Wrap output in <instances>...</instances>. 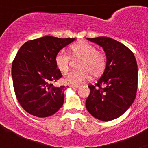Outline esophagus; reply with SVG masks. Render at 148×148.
I'll return each instance as SVG.
<instances>
[{
  "mask_svg": "<svg viewBox=\"0 0 148 148\" xmlns=\"http://www.w3.org/2000/svg\"><path fill=\"white\" fill-rule=\"evenodd\" d=\"M71 87H73V88H74V89H77V88H78V87H80V86H79V85H71Z\"/></svg>",
  "mask_w": 148,
  "mask_h": 148,
  "instance_id": "1",
  "label": "esophagus"
}]
</instances>
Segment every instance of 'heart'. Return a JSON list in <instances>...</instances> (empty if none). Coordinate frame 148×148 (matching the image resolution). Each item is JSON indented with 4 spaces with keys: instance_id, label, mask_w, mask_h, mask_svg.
Masks as SVG:
<instances>
[{
    "instance_id": "obj_1",
    "label": "heart",
    "mask_w": 148,
    "mask_h": 148,
    "mask_svg": "<svg viewBox=\"0 0 148 148\" xmlns=\"http://www.w3.org/2000/svg\"><path fill=\"white\" fill-rule=\"evenodd\" d=\"M70 53L72 58H81L78 63L79 70L70 71L64 77L65 83L72 85H78L85 82L90 73L97 76L104 72L106 66V56L102 52L96 50L92 44L87 42H78L70 46ZM71 58L64 50L59 51L56 56L55 62L58 70L65 73L69 70Z\"/></svg>"
}]
</instances>
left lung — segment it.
<instances>
[{
  "mask_svg": "<svg viewBox=\"0 0 148 148\" xmlns=\"http://www.w3.org/2000/svg\"><path fill=\"white\" fill-rule=\"evenodd\" d=\"M103 48L107 64L103 75L95 85H89L86 100L89 113L101 121H110L124 114L136 99L138 66L133 52L108 37L87 38Z\"/></svg>",
  "mask_w": 148,
  "mask_h": 148,
  "instance_id": "left-lung-1",
  "label": "left lung"
}]
</instances>
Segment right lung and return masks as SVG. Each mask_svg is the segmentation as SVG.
<instances>
[{
  "label": "right lung",
  "instance_id": "add662e5",
  "mask_svg": "<svg viewBox=\"0 0 148 148\" xmlns=\"http://www.w3.org/2000/svg\"><path fill=\"white\" fill-rule=\"evenodd\" d=\"M75 40L47 35L28 40L19 49L12 65V75L17 99L27 113L44 118L62 107L65 87L53 84L62 76L55 58Z\"/></svg>",
  "mask_w": 148,
  "mask_h": 148
}]
</instances>
